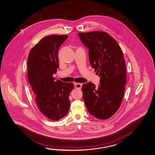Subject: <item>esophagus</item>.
<instances>
[{"instance_id":"34e87169","label":"esophagus","mask_w":155,"mask_h":155,"mask_svg":"<svg viewBox=\"0 0 155 155\" xmlns=\"http://www.w3.org/2000/svg\"><path fill=\"white\" fill-rule=\"evenodd\" d=\"M74 87L77 89H81L82 87V84L81 83H75L74 84Z\"/></svg>"}]
</instances>
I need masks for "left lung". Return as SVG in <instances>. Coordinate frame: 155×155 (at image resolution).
I'll return each instance as SVG.
<instances>
[{
    "label": "left lung",
    "instance_id": "1",
    "mask_svg": "<svg viewBox=\"0 0 155 155\" xmlns=\"http://www.w3.org/2000/svg\"><path fill=\"white\" fill-rule=\"evenodd\" d=\"M89 49V61L100 78L98 87L91 82L82 86L87 111L99 119H107L118 110L123 98L127 70L122 49L114 38L102 31L78 33Z\"/></svg>",
    "mask_w": 155,
    "mask_h": 155
}]
</instances>
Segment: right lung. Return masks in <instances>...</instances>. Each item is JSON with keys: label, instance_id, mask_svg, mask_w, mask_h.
<instances>
[{"label": "right lung", "instance_id": "right-lung-1", "mask_svg": "<svg viewBox=\"0 0 155 155\" xmlns=\"http://www.w3.org/2000/svg\"><path fill=\"white\" fill-rule=\"evenodd\" d=\"M68 37L51 35L42 38L31 48L27 62L28 79L38 109L44 116L55 121L69 111V95L74 87L72 83L54 81L52 76L59 67V48Z\"/></svg>", "mask_w": 155, "mask_h": 155}]
</instances>
